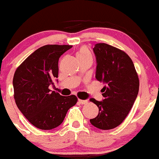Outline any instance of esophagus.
Wrapping results in <instances>:
<instances>
[{
	"label": "esophagus",
	"mask_w": 159,
	"mask_h": 159,
	"mask_svg": "<svg viewBox=\"0 0 159 159\" xmlns=\"http://www.w3.org/2000/svg\"><path fill=\"white\" fill-rule=\"evenodd\" d=\"M78 102L81 104H87L88 102V101L86 100V99H84V100H83V99H78Z\"/></svg>",
	"instance_id": "obj_1"
}]
</instances>
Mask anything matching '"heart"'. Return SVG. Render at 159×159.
Listing matches in <instances>:
<instances>
[{"label": "heart", "mask_w": 159, "mask_h": 159, "mask_svg": "<svg viewBox=\"0 0 159 159\" xmlns=\"http://www.w3.org/2000/svg\"><path fill=\"white\" fill-rule=\"evenodd\" d=\"M77 57L78 59H84V58H88V57H91V53H90V50L87 47L83 46L79 49V50L77 53Z\"/></svg>", "instance_id": "1"}]
</instances>
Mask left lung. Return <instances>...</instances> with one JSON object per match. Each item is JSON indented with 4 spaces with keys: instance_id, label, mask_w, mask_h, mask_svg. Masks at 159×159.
<instances>
[{
    "instance_id": "8db88e82",
    "label": "left lung",
    "mask_w": 159,
    "mask_h": 159,
    "mask_svg": "<svg viewBox=\"0 0 159 159\" xmlns=\"http://www.w3.org/2000/svg\"><path fill=\"white\" fill-rule=\"evenodd\" d=\"M97 61L96 79L105 84L104 99L90 98L99 108V114L90 120L101 130H110L121 125L131 109L139 92V78L131 59L119 49L105 43L93 49Z\"/></svg>"
}]
</instances>
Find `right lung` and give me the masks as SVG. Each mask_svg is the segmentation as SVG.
<instances>
[{
  "label": "right lung",
  "mask_w": 159,
  "mask_h": 159,
  "mask_svg": "<svg viewBox=\"0 0 159 159\" xmlns=\"http://www.w3.org/2000/svg\"><path fill=\"white\" fill-rule=\"evenodd\" d=\"M71 45H45L17 68L13 80L16 104L31 125L51 130L62 124L68 110L76 104L75 95L64 97L49 89L58 78V62Z\"/></svg>",
  "instance_id": "add662e5"
}]
</instances>
